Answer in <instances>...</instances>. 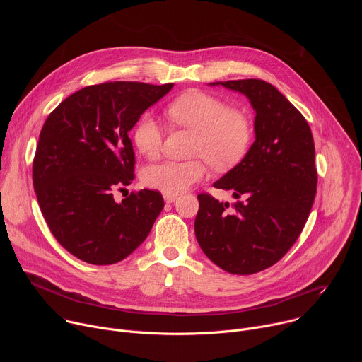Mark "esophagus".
I'll return each instance as SVG.
<instances>
[{
	"label": "esophagus",
	"mask_w": 362,
	"mask_h": 362,
	"mask_svg": "<svg viewBox=\"0 0 362 362\" xmlns=\"http://www.w3.org/2000/svg\"><path fill=\"white\" fill-rule=\"evenodd\" d=\"M163 199L166 203H173L177 199V194H170V193H165Z\"/></svg>",
	"instance_id": "34e87169"
}]
</instances>
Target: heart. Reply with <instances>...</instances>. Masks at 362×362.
<instances>
[{"instance_id": "b5f03b06", "label": "heart", "mask_w": 362, "mask_h": 362, "mask_svg": "<svg viewBox=\"0 0 362 362\" xmlns=\"http://www.w3.org/2000/svg\"><path fill=\"white\" fill-rule=\"evenodd\" d=\"M168 116L173 123L196 133L192 153L200 158L147 166L141 180L150 189L182 193L208 176V160L216 169H229L242 160L249 148L253 134L250 119L214 94L187 91L170 103ZM133 140L144 156L158 158L163 146L162 126L144 115L134 127Z\"/></svg>"}]
</instances>
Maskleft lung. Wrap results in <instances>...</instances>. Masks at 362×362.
I'll use <instances>...</instances> for the list:
<instances>
[{
	"label": "left lung",
	"instance_id": "left-lung-1",
	"mask_svg": "<svg viewBox=\"0 0 362 362\" xmlns=\"http://www.w3.org/2000/svg\"><path fill=\"white\" fill-rule=\"evenodd\" d=\"M245 94L256 113L255 141L216 189L230 190L233 206L200 193L196 239L209 259L235 275L275 265L300 235L317 193L315 146L305 117L272 84L216 81Z\"/></svg>",
	"mask_w": 362,
	"mask_h": 362
}]
</instances>
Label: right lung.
<instances>
[{"label":"right lung","instance_id":"right-lung-1","mask_svg":"<svg viewBox=\"0 0 362 362\" xmlns=\"http://www.w3.org/2000/svg\"><path fill=\"white\" fill-rule=\"evenodd\" d=\"M115 81L84 87L47 117L33 162L42 216L59 243L93 265L123 261L147 238L165 202L143 189L122 202L113 193L134 179L129 132L172 90Z\"/></svg>","mask_w":362,"mask_h":362}]
</instances>
